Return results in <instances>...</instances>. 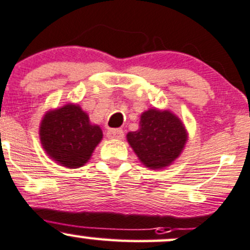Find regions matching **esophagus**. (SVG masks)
Returning <instances> with one entry per match:
<instances>
[{
	"label": "esophagus",
	"instance_id": "obj_1",
	"mask_svg": "<svg viewBox=\"0 0 250 250\" xmlns=\"http://www.w3.org/2000/svg\"><path fill=\"white\" fill-rule=\"evenodd\" d=\"M123 130L122 129H108L106 130V136L109 139H122L123 138Z\"/></svg>",
	"mask_w": 250,
	"mask_h": 250
}]
</instances>
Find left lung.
Returning <instances> with one entry per match:
<instances>
[{
  "label": "left lung",
  "mask_w": 250,
  "mask_h": 250,
  "mask_svg": "<svg viewBox=\"0 0 250 250\" xmlns=\"http://www.w3.org/2000/svg\"><path fill=\"white\" fill-rule=\"evenodd\" d=\"M127 140L145 166L159 169L182 154L188 133L179 117L169 110L148 109L141 114L139 129L129 131Z\"/></svg>",
  "instance_id": "8db88e82"
}]
</instances>
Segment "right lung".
Here are the masks:
<instances>
[{
    "instance_id": "1",
    "label": "right lung",
    "mask_w": 250,
    "mask_h": 250,
    "mask_svg": "<svg viewBox=\"0 0 250 250\" xmlns=\"http://www.w3.org/2000/svg\"><path fill=\"white\" fill-rule=\"evenodd\" d=\"M39 135L49 158L67 168L84 166L103 138L100 125H91L86 112L72 103L46 112Z\"/></svg>"
}]
</instances>
